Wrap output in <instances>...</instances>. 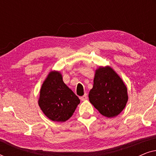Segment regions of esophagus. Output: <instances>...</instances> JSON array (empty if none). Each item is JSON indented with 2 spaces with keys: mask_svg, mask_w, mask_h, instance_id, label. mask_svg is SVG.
Instances as JSON below:
<instances>
[{
  "mask_svg": "<svg viewBox=\"0 0 156 156\" xmlns=\"http://www.w3.org/2000/svg\"><path fill=\"white\" fill-rule=\"evenodd\" d=\"M81 100H82V101H85V100H87V94H85L84 95V96H82V97H81Z\"/></svg>",
  "mask_w": 156,
  "mask_h": 156,
  "instance_id": "esophagus-1",
  "label": "esophagus"
}]
</instances>
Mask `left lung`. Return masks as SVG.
Segmentation results:
<instances>
[{"instance_id":"1","label":"left lung","mask_w":156,"mask_h":156,"mask_svg":"<svg viewBox=\"0 0 156 156\" xmlns=\"http://www.w3.org/2000/svg\"><path fill=\"white\" fill-rule=\"evenodd\" d=\"M89 99L100 114L112 118L125 108L128 101L127 88L112 68L100 67L96 70Z\"/></svg>"}]
</instances>
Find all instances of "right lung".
I'll return each mask as SVG.
<instances>
[{"label":"right lung","instance_id":"right-lung-1","mask_svg":"<svg viewBox=\"0 0 156 156\" xmlns=\"http://www.w3.org/2000/svg\"><path fill=\"white\" fill-rule=\"evenodd\" d=\"M39 106L50 120H68L80 103L77 96L64 83L58 72H51L40 89Z\"/></svg>","mask_w":156,"mask_h":156}]
</instances>
